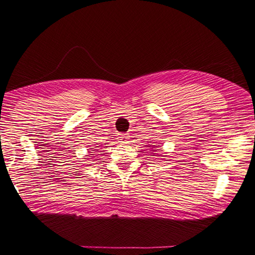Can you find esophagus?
Instances as JSON below:
<instances>
[{"label": "esophagus", "instance_id": "esophagus-1", "mask_svg": "<svg viewBox=\"0 0 255 255\" xmlns=\"http://www.w3.org/2000/svg\"><path fill=\"white\" fill-rule=\"evenodd\" d=\"M128 140H130V135H128V133H125V134H120L119 135V141H120V142L127 143Z\"/></svg>", "mask_w": 255, "mask_h": 255}]
</instances>
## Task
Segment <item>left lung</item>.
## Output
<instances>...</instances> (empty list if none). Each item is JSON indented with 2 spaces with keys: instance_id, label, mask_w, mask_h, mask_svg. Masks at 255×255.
I'll return each mask as SVG.
<instances>
[{
  "instance_id": "8db88e82",
  "label": "left lung",
  "mask_w": 255,
  "mask_h": 255,
  "mask_svg": "<svg viewBox=\"0 0 255 255\" xmlns=\"http://www.w3.org/2000/svg\"><path fill=\"white\" fill-rule=\"evenodd\" d=\"M150 147H151V144H150ZM152 147H153V148H155V147H157V145H152Z\"/></svg>"
}]
</instances>
